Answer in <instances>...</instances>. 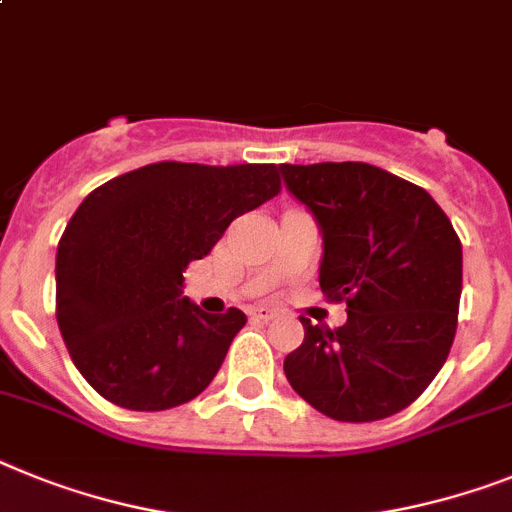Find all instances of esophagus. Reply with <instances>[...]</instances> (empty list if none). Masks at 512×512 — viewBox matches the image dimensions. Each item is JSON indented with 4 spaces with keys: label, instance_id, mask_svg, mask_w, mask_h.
<instances>
[{
    "label": "esophagus",
    "instance_id": "esophagus-1",
    "mask_svg": "<svg viewBox=\"0 0 512 512\" xmlns=\"http://www.w3.org/2000/svg\"><path fill=\"white\" fill-rule=\"evenodd\" d=\"M249 315L255 317V320L268 322V320H273V317H278V309H273V307H255V309H252V312H249Z\"/></svg>",
    "mask_w": 512,
    "mask_h": 512
}]
</instances>
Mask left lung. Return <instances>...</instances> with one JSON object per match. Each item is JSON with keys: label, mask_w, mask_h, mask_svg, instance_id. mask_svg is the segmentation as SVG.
Returning <instances> with one entry per match:
<instances>
[{"label": "left lung", "mask_w": 512, "mask_h": 512, "mask_svg": "<svg viewBox=\"0 0 512 512\" xmlns=\"http://www.w3.org/2000/svg\"><path fill=\"white\" fill-rule=\"evenodd\" d=\"M286 190L322 234L320 289L346 299L330 330L302 317L286 380L320 414L377 422L427 390L450 354L463 252L427 190L362 161L281 163Z\"/></svg>", "instance_id": "obj_1"}]
</instances>
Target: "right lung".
Listing matches in <instances>:
<instances>
[{"mask_svg": "<svg viewBox=\"0 0 512 512\" xmlns=\"http://www.w3.org/2000/svg\"><path fill=\"white\" fill-rule=\"evenodd\" d=\"M278 190L273 163L161 161L85 197L57 247V322L93 390L166 411L208 388L247 317L203 312L182 296V273Z\"/></svg>", "mask_w": 512, "mask_h": 512, "instance_id": "add662e5", "label": "right lung"}]
</instances>
